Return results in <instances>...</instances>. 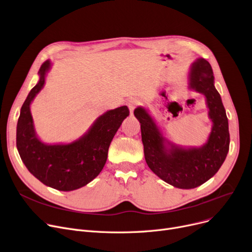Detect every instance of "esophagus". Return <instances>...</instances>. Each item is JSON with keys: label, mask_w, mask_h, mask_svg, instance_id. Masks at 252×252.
<instances>
[{"label": "esophagus", "mask_w": 252, "mask_h": 252, "mask_svg": "<svg viewBox=\"0 0 252 252\" xmlns=\"http://www.w3.org/2000/svg\"><path fill=\"white\" fill-rule=\"evenodd\" d=\"M139 104V100L137 98H130L128 101H127V105L129 107L130 110V113H132L133 110L135 109V107Z\"/></svg>", "instance_id": "esophagus-1"}]
</instances>
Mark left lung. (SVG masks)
I'll use <instances>...</instances> for the list:
<instances>
[{
  "mask_svg": "<svg viewBox=\"0 0 252 252\" xmlns=\"http://www.w3.org/2000/svg\"><path fill=\"white\" fill-rule=\"evenodd\" d=\"M189 88L206 96L213 122L208 141L200 149L164 147V137L148 112L137 107L134 115L140 123L145 159L150 169L167 184L179 189H194L219 171L230 148L229 123L220 95L214 87L210 63L199 58L189 71Z\"/></svg>",
  "mask_w": 252,
  "mask_h": 252,
  "instance_id": "1",
  "label": "left lung"
}]
</instances>
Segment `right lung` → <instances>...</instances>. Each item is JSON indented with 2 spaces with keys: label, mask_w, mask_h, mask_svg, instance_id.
I'll return each instance as SVG.
<instances>
[{
  "label": "right lung",
  "mask_w": 252,
  "mask_h": 252,
  "mask_svg": "<svg viewBox=\"0 0 252 252\" xmlns=\"http://www.w3.org/2000/svg\"><path fill=\"white\" fill-rule=\"evenodd\" d=\"M49 67V61L43 63L39 70L40 80L21 106L16 147L29 171L41 183L58 190H74L86 186L100 173L111 141L123 120L129 116V109L124 105L106 112L88 133L68 145H44L35 136L30 104L43 88Z\"/></svg>",
  "instance_id": "1"
}]
</instances>
